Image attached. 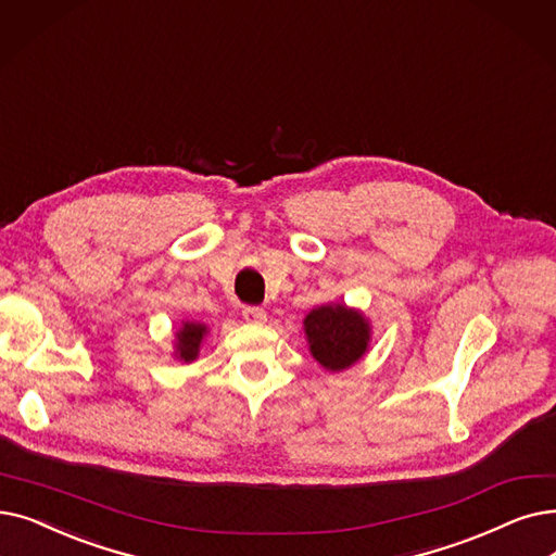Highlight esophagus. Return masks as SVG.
I'll return each instance as SVG.
<instances>
[{
    "mask_svg": "<svg viewBox=\"0 0 556 556\" xmlns=\"http://www.w3.org/2000/svg\"><path fill=\"white\" fill-rule=\"evenodd\" d=\"M243 318H245L250 325H263V323H265V311L258 308V306H245V308H243Z\"/></svg>",
    "mask_w": 556,
    "mask_h": 556,
    "instance_id": "esophagus-1",
    "label": "esophagus"
}]
</instances>
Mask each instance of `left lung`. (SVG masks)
Returning a JSON list of instances; mask_svg holds the SVG:
<instances>
[{
    "instance_id": "1",
    "label": "left lung",
    "mask_w": 556,
    "mask_h": 556,
    "mask_svg": "<svg viewBox=\"0 0 556 556\" xmlns=\"http://www.w3.org/2000/svg\"><path fill=\"white\" fill-rule=\"evenodd\" d=\"M304 336L311 356L325 370L343 372L368 354L372 325L361 308L343 302H329L306 313Z\"/></svg>"
}]
</instances>
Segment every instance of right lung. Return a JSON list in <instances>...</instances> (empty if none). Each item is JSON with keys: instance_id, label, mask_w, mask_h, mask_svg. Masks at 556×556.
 Segmentation results:
<instances>
[{"instance_id": "right-lung-1", "label": "right lung", "mask_w": 556, "mask_h": 556, "mask_svg": "<svg viewBox=\"0 0 556 556\" xmlns=\"http://www.w3.org/2000/svg\"><path fill=\"white\" fill-rule=\"evenodd\" d=\"M208 333V327L200 320H181V327L175 331L173 356L181 364H192L200 356L202 343Z\"/></svg>"}]
</instances>
